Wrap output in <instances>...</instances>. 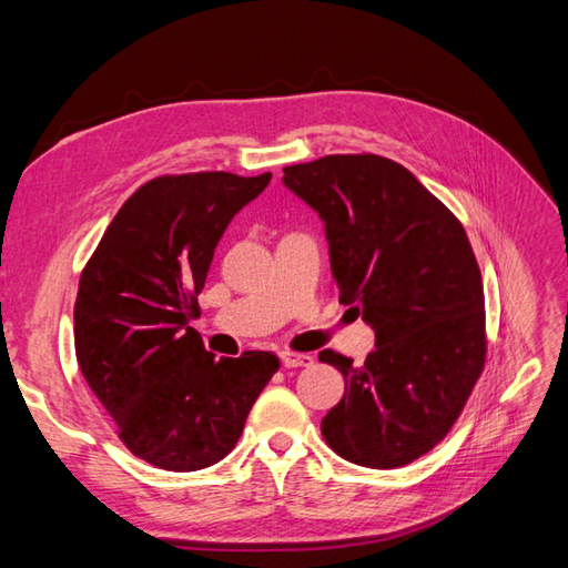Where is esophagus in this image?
Masks as SVG:
<instances>
[{
	"mask_svg": "<svg viewBox=\"0 0 568 568\" xmlns=\"http://www.w3.org/2000/svg\"><path fill=\"white\" fill-rule=\"evenodd\" d=\"M315 363L311 353H294V351H284L282 353V365L294 369V367H311Z\"/></svg>",
	"mask_w": 568,
	"mask_h": 568,
	"instance_id": "1",
	"label": "esophagus"
}]
</instances>
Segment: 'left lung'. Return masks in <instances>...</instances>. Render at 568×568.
<instances>
[{
	"mask_svg": "<svg viewBox=\"0 0 568 568\" xmlns=\"http://www.w3.org/2000/svg\"><path fill=\"white\" fill-rule=\"evenodd\" d=\"M282 182L320 213L338 301L376 334L359 367L320 353L346 379L322 436L359 467H403L445 438L484 372V284L467 232L407 168L374 153L288 165Z\"/></svg>",
	"mask_w": 568,
	"mask_h": 568,
	"instance_id": "8db88e82",
	"label": "left lung"
}]
</instances>
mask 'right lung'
Listing matches in <instances>:
<instances>
[{
  "instance_id": "add662e5",
  "label": "right lung",
  "mask_w": 568,
  "mask_h": 568,
  "mask_svg": "<svg viewBox=\"0 0 568 568\" xmlns=\"http://www.w3.org/2000/svg\"><path fill=\"white\" fill-rule=\"evenodd\" d=\"M272 173L149 180L123 203L80 274L75 357L125 448L168 471H196L242 436L280 357H215L189 326L230 220Z\"/></svg>"
}]
</instances>
